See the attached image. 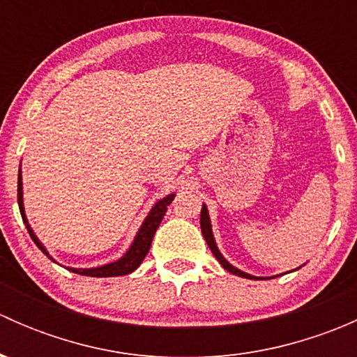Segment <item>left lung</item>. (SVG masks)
Wrapping results in <instances>:
<instances>
[{
  "label": "left lung",
  "mask_w": 357,
  "mask_h": 357,
  "mask_svg": "<svg viewBox=\"0 0 357 357\" xmlns=\"http://www.w3.org/2000/svg\"><path fill=\"white\" fill-rule=\"evenodd\" d=\"M200 228H202V235H204V238H205V242H207L208 248H211V252H212V254H214V257L218 259L219 264H221L222 268L226 269V271L233 273V275H236V276H242V278L257 280V278H255V276H250V275H247V273L240 271V269L233 268V266L229 264V262L226 261L225 257H222L221 252H219V250H218V247H215L214 236H212V229H211V219H208V212H207V207H205V205H204V207H202V214H200Z\"/></svg>",
  "instance_id": "8db88e82"
}]
</instances>
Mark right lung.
Listing matches in <instances>:
<instances>
[{
	"instance_id": "1",
	"label": "right lung",
	"mask_w": 357,
	"mask_h": 357,
	"mask_svg": "<svg viewBox=\"0 0 357 357\" xmlns=\"http://www.w3.org/2000/svg\"><path fill=\"white\" fill-rule=\"evenodd\" d=\"M17 199H19L20 214H22L25 226H27L29 235H31V238L34 240L36 245L39 247V250H41L43 254L48 255V257H50V254L46 252V248L43 247V243L39 242L38 238H36V235L32 233L31 226L27 225V219H25L24 202H22V179H20V174H19V190H17ZM172 199H174V195H169V197H165V199L158 200L157 204L153 205V208L150 211V214L146 215L145 222H143V226L139 228L138 235H136V238H135V242H132L131 248L126 252L124 257L119 259L117 262H112V264L102 266V268H93V269H72L70 268V271L77 273V275H82V276H93V278H109V276H122V275H129V273L135 271V269L138 268L139 264H142V261L145 259V255L149 254L150 245H152L153 235H155L158 225H160L162 218H164L165 211H167V205L171 204ZM50 259H52V257H50Z\"/></svg>"
}]
</instances>
